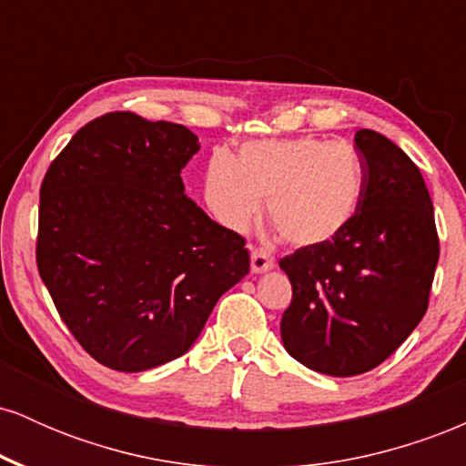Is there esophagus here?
Returning a JSON list of instances; mask_svg holds the SVG:
<instances>
[{
    "label": "esophagus",
    "mask_w": 466,
    "mask_h": 466,
    "mask_svg": "<svg viewBox=\"0 0 466 466\" xmlns=\"http://www.w3.org/2000/svg\"><path fill=\"white\" fill-rule=\"evenodd\" d=\"M276 267V260L265 249H251V271L254 274H267Z\"/></svg>",
    "instance_id": "1"
}]
</instances>
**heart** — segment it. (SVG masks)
<instances>
[{"label":"heart","instance_id":"obj_1","mask_svg":"<svg viewBox=\"0 0 466 466\" xmlns=\"http://www.w3.org/2000/svg\"><path fill=\"white\" fill-rule=\"evenodd\" d=\"M363 170L344 140L302 136L245 142L237 157L217 151L203 177V199L221 226L243 232L263 210L296 248L333 240L355 217Z\"/></svg>","mask_w":466,"mask_h":466}]
</instances>
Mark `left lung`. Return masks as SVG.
<instances>
[{
    "label": "left lung",
    "instance_id": "1",
    "mask_svg": "<svg viewBox=\"0 0 466 466\" xmlns=\"http://www.w3.org/2000/svg\"><path fill=\"white\" fill-rule=\"evenodd\" d=\"M363 188L355 217L333 240L280 260L293 298L282 344L330 377L386 361L427 311L438 265L434 206L419 166L381 133L355 136Z\"/></svg>",
    "mask_w": 466,
    "mask_h": 466
}]
</instances>
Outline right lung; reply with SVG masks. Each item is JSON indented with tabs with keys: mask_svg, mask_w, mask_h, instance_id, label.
I'll return each instance as SVG.
<instances>
[{
	"mask_svg": "<svg viewBox=\"0 0 466 466\" xmlns=\"http://www.w3.org/2000/svg\"><path fill=\"white\" fill-rule=\"evenodd\" d=\"M184 125L116 111L85 125L41 184L36 267L96 361L142 372L188 352L249 251L186 197Z\"/></svg>",
	"mask_w": 466,
	"mask_h": 466,
	"instance_id": "1",
	"label": "right lung"
}]
</instances>
